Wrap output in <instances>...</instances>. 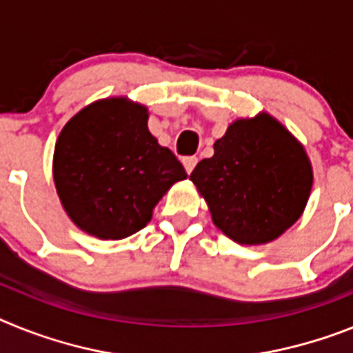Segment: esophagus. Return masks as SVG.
Masks as SVG:
<instances>
[{"instance_id": "1", "label": "esophagus", "mask_w": 353, "mask_h": 353, "mask_svg": "<svg viewBox=\"0 0 353 353\" xmlns=\"http://www.w3.org/2000/svg\"><path fill=\"white\" fill-rule=\"evenodd\" d=\"M197 156H186V158H183V165H185V170L188 174H192V170L195 168V165H197Z\"/></svg>"}]
</instances>
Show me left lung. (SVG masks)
<instances>
[{
    "label": "left lung",
    "mask_w": 353,
    "mask_h": 353,
    "mask_svg": "<svg viewBox=\"0 0 353 353\" xmlns=\"http://www.w3.org/2000/svg\"><path fill=\"white\" fill-rule=\"evenodd\" d=\"M190 179L214 225L245 245L268 243L299 220L312 186L304 147L270 115L232 122Z\"/></svg>",
    "instance_id": "8db88e82"
}]
</instances>
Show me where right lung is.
<instances>
[{
	"label": "right lung",
	"instance_id": "add662e5",
	"mask_svg": "<svg viewBox=\"0 0 353 353\" xmlns=\"http://www.w3.org/2000/svg\"><path fill=\"white\" fill-rule=\"evenodd\" d=\"M54 185L70 220L101 240H121L186 172L147 128V110L124 97L90 104L58 137Z\"/></svg>",
	"mask_w": 353,
	"mask_h": 353
}]
</instances>
